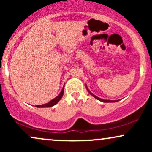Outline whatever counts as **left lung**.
I'll return each mask as SVG.
<instances>
[{"label": "left lung", "instance_id": "left-lung-1", "mask_svg": "<svg viewBox=\"0 0 152 152\" xmlns=\"http://www.w3.org/2000/svg\"><path fill=\"white\" fill-rule=\"evenodd\" d=\"M86 90L88 91V93H89V94H91V95L92 96H94V98H95V99H98V100L100 101V102H104V103H105V102H118V100H105V99H100V98H99L98 96H95V95H94V94H92L91 92L90 91L88 90V87H87L86 85Z\"/></svg>", "mask_w": 152, "mask_h": 152}]
</instances>
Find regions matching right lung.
I'll return each mask as SVG.
<instances>
[{"label": "right lung", "mask_w": 152, "mask_h": 152, "mask_svg": "<svg viewBox=\"0 0 152 152\" xmlns=\"http://www.w3.org/2000/svg\"><path fill=\"white\" fill-rule=\"evenodd\" d=\"M64 86L63 87L61 91L60 92V94H58V96H57L56 98H54L53 99H52V100H50L49 102L47 103V104H42V105H36V107L37 108H46V107H51V106H53L54 105H56V104L58 103L59 101L61 100V99L62 98L63 95H64Z\"/></svg>", "instance_id": "1"}]
</instances>
